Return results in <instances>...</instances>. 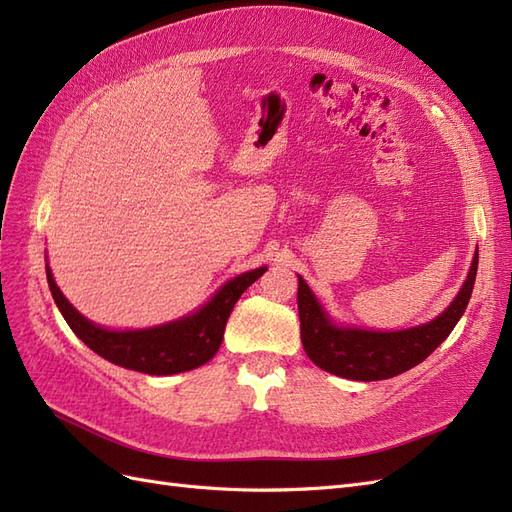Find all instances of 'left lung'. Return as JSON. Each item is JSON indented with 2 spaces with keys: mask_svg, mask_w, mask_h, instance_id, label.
<instances>
[{
  "mask_svg": "<svg viewBox=\"0 0 512 512\" xmlns=\"http://www.w3.org/2000/svg\"><path fill=\"white\" fill-rule=\"evenodd\" d=\"M478 272V253L471 261L467 279L452 305L441 316L422 326L404 331H365L352 326H337L320 300L313 296L303 277H298V316L300 339L307 357L318 368L350 381H385L422 363L467 309Z\"/></svg>",
  "mask_w": 512,
  "mask_h": 512,
  "instance_id": "left-lung-1",
  "label": "left lung"
}]
</instances>
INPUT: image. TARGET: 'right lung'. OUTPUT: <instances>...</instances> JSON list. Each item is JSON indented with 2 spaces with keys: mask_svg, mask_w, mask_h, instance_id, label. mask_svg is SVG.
Returning a JSON list of instances; mask_svg holds the SVG:
<instances>
[{
  "mask_svg": "<svg viewBox=\"0 0 512 512\" xmlns=\"http://www.w3.org/2000/svg\"><path fill=\"white\" fill-rule=\"evenodd\" d=\"M266 270V266H261L227 281L212 300H207L199 311L190 313L186 318L140 331H110L86 320L60 292L49 264L47 283L71 331L99 357L127 370L168 376L199 368L216 355L233 305L238 303L246 287L253 285Z\"/></svg>",
  "mask_w": 512,
  "mask_h": 512,
  "instance_id": "right-lung-1",
  "label": "right lung"
}]
</instances>
